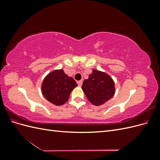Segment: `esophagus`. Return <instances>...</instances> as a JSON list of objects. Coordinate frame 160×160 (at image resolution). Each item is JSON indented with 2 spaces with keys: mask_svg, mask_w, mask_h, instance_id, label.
<instances>
[{
  "mask_svg": "<svg viewBox=\"0 0 160 160\" xmlns=\"http://www.w3.org/2000/svg\"><path fill=\"white\" fill-rule=\"evenodd\" d=\"M82 83H83V81H82V80H80V81H77V84H78V85L79 87H81L82 85Z\"/></svg>",
  "mask_w": 160,
  "mask_h": 160,
  "instance_id": "1",
  "label": "esophagus"
}]
</instances>
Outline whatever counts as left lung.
Returning <instances> with one entry per match:
<instances>
[{
  "label": "left lung",
  "instance_id": "1",
  "mask_svg": "<svg viewBox=\"0 0 160 160\" xmlns=\"http://www.w3.org/2000/svg\"><path fill=\"white\" fill-rule=\"evenodd\" d=\"M90 103L99 106L113 98L115 93L113 79L105 72L93 69L81 87Z\"/></svg>",
  "mask_w": 160,
  "mask_h": 160
}]
</instances>
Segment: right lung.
<instances>
[{
  "label": "right lung",
  "instance_id": "right-lung-1",
  "mask_svg": "<svg viewBox=\"0 0 160 160\" xmlns=\"http://www.w3.org/2000/svg\"><path fill=\"white\" fill-rule=\"evenodd\" d=\"M77 86L76 81L65 74L63 69H56L50 72L43 79L41 91L47 101L60 106L68 101L71 91Z\"/></svg>",
  "mask_w": 160,
  "mask_h": 160
}]
</instances>
